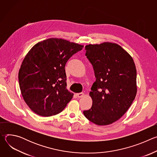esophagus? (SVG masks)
I'll use <instances>...</instances> for the list:
<instances>
[{
    "instance_id": "34e87169",
    "label": "esophagus",
    "mask_w": 157,
    "mask_h": 157,
    "mask_svg": "<svg viewBox=\"0 0 157 157\" xmlns=\"http://www.w3.org/2000/svg\"><path fill=\"white\" fill-rule=\"evenodd\" d=\"M84 93H82L76 94V96H77L78 98H82V97L84 96Z\"/></svg>"
}]
</instances>
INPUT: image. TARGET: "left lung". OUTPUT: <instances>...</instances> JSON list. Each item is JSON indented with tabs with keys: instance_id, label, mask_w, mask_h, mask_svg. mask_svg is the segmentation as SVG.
<instances>
[{
	"instance_id": "8db88e82",
	"label": "left lung",
	"mask_w": 157,
	"mask_h": 157,
	"mask_svg": "<svg viewBox=\"0 0 157 157\" xmlns=\"http://www.w3.org/2000/svg\"><path fill=\"white\" fill-rule=\"evenodd\" d=\"M92 64L96 81L89 95L93 99L84 116L98 125L119 120L126 113L137 94V71L131 56L116 43L104 42L85 47Z\"/></svg>"
}]
</instances>
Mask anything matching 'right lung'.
Returning <instances> with one entry per match:
<instances>
[{
	"mask_svg": "<svg viewBox=\"0 0 157 157\" xmlns=\"http://www.w3.org/2000/svg\"><path fill=\"white\" fill-rule=\"evenodd\" d=\"M83 45L61 38L38 42L25 57L18 73L20 89L30 109L49 117L60 113L73 98L66 88L65 65Z\"/></svg>",
	"mask_w": 157,
	"mask_h": 157,
	"instance_id": "right-lung-1",
	"label": "right lung"
}]
</instances>
